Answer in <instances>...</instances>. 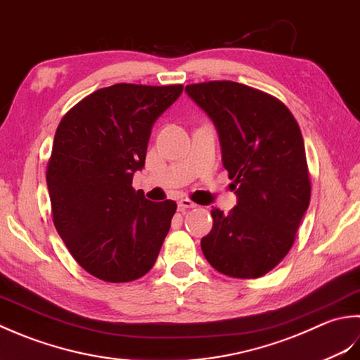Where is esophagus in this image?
I'll use <instances>...</instances> for the list:
<instances>
[{
  "mask_svg": "<svg viewBox=\"0 0 360 360\" xmlns=\"http://www.w3.org/2000/svg\"><path fill=\"white\" fill-rule=\"evenodd\" d=\"M177 203H179V210L180 211H185V210H191V208H195L197 207V205L193 200H189V199H180Z\"/></svg>",
  "mask_w": 360,
  "mask_h": 360,
  "instance_id": "1",
  "label": "esophagus"
}]
</instances>
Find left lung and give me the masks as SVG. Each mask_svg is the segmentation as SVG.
Listing matches in <instances>:
<instances>
[{
    "instance_id": "8db88e82",
    "label": "left lung",
    "mask_w": 360,
    "mask_h": 360,
    "mask_svg": "<svg viewBox=\"0 0 360 360\" xmlns=\"http://www.w3.org/2000/svg\"><path fill=\"white\" fill-rule=\"evenodd\" d=\"M188 96L214 122L222 163L236 189L229 214L211 211L205 258L233 278H259L281 262L311 200L304 143L280 99L231 80L186 85Z\"/></svg>"
}]
</instances>
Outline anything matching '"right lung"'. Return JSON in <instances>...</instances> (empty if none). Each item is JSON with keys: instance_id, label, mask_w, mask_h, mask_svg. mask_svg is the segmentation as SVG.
<instances>
[{"instance_id": "right-lung-1", "label": "right lung", "mask_w": 360, "mask_h": 360, "mask_svg": "<svg viewBox=\"0 0 360 360\" xmlns=\"http://www.w3.org/2000/svg\"><path fill=\"white\" fill-rule=\"evenodd\" d=\"M183 85L116 84L72 107L56 130L46 183L58 236L88 274L129 283L153 267L177 210L131 188L152 126Z\"/></svg>"}]
</instances>
